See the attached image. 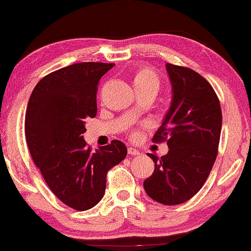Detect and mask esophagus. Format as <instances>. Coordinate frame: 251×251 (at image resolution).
I'll return each instance as SVG.
<instances>
[{"mask_svg": "<svg viewBox=\"0 0 251 251\" xmlns=\"http://www.w3.org/2000/svg\"><path fill=\"white\" fill-rule=\"evenodd\" d=\"M128 154H130V155H139V152L135 149H132V147H129L128 149Z\"/></svg>", "mask_w": 251, "mask_h": 251, "instance_id": "1", "label": "esophagus"}]
</instances>
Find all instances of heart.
I'll return each instance as SVG.
<instances>
[{
    "mask_svg": "<svg viewBox=\"0 0 251 251\" xmlns=\"http://www.w3.org/2000/svg\"><path fill=\"white\" fill-rule=\"evenodd\" d=\"M131 82L136 92H150L155 96L161 88V78L155 71L151 67H140L131 76ZM137 132H132L136 137Z\"/></svg>",
    "mask_w": 251,
    "mask_h": 251,
    "instance_id": "obj_1",
    "label": "heart"
}]
</instances>
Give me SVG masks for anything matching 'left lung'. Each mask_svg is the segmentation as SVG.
Masks as SVG:
<instances>
[{
  "label": "left lung",
  "mask_w": 251,
  "mask_h": 251,
  "mask_svg": "<svg viewBox=\"0 0 251 251\" xmlns=\"http://www.w3.org/2000/svg\"><path fill=\"white\" fill-rule=\"evenodd\" d=\"M173 101L154 143L167 142L169 152L144 180L147 195L167 205L193 198L210 174L218 153L222 130L221 102L211 84L191 68L167 64Z\"/></svg>",
  "instance_id": "left-lung-1"
}]
</instances>
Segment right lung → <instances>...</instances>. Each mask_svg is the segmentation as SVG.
<instances>
[{"label": "right lung", "instance_id": "obj_1", "mask_svg": "<svg viewBox=\"0 0 251 251\" xmlns=\"http://www.w3.org/2000/svg\"><path fill=\"white\" fill-rule=\"evenodd\" d=\"M115 64L78 63L48 74L35 85L25 115L29 153L59 200L75 210L95 207L105 194L109 169L125 160L120 140L92 152L85 120L97 114L98 83Z\"/></svg>", "mask_w": 251, "mask_h": 251}]
</instances>
